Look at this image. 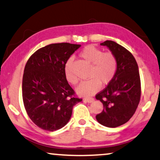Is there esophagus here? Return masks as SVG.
Wrapping results in <instances>:
<instances>
[{
  "instance_id": "esophagus-1",
  "label": "esophagus",
  "mask_w": 160,
  "mask_h": 160,
  "mask_svg": "<svg viewBox=\"0 0 160 160\" xmlns=\"http://www.w3.org/2000/svg\"><path fill=\"white\" fill-rule=\"evenodd\" d=\"M84 100L85 102H87V103H92V102L94 101L93 98H85Z\"/></svg>"
}]
</instances>
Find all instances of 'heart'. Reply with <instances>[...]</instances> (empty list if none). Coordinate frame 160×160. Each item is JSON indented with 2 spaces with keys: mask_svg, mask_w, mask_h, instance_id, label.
Instances as JSON below:
<instances>
[{
  "mask_svg": "<svg viewBox=\"0 0 160 160\" xmlns=\"http://www.w3.org/2000/svg\"><path fill=\"white\" fill-rule=\"evenodd\" d=\"M80 56L91 64V68L89 73L90 79L80 83L78 92L83 95H93L100 89L101 84L108 85L113 79L117 70V59L112 52H103L102 49L92 45L85 47L80 52ZM72 57L66 62L65 75L69 82L75 85L78 79L72 72Z\"/></svg>",
  "mask_w": 160,
  "mask_h": 160,
  "instance_id": "heart-1",
  "label": "heart"
}]
</instances>
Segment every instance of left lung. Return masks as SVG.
I'll list each match as a JSON object with an SVG mask.
<instances>
[{"mask_svg": "<svg viewBox=\"0 0 160 160\" xmlns=\"http://www.w3.org/2000/svg\"><path fill=\"white\" fill-rule=\"evenodd\" d=\"M108 47L117 59V70L113 79L95 95L103 104V110L97 114L101 124L115 128L124 124L132 117L141 98L139 68L133 54L121 45L107 40L101 43Z\"/></svg>", "mask_w": 160, "mask_h": 160, "instance_id": "left-lung-1", "label": "left lung"}]
</instances>
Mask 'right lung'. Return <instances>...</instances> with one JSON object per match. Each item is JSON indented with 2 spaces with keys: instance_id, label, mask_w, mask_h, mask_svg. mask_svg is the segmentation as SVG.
Instances as JSON below:
<instances>
[{
  "instance_id": "obj_1",
  "label": "right lung",
  "mask_w": 160,
  "mask_h": 160,
  "mask_svg": "<svg viewBox=\"0 0 160 160\" xmlns=\"http://www.w3.org/2000/svg\"><path fill=\"white\" fill-rule=\"evenodd\" d=\"M80 44L57 43L37 50L26 64L22 97L26 111L34 124L54 132L70 119L73 106L82 101L68 84L65 65Z\"/></svg>"
}]
</instances>
